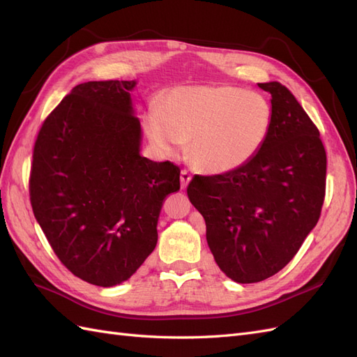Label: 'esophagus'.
<instances>
[{
    "mask_svg": "<svg viewBox=\"0 0 357 357\" xmlns=\"http://www.w3.org/2000/svg\"><path fill=\"white\" fill-rule=\"evenodd\" d=\"M190 180H192V174H190V172H189V171H186V169H181V172H180V183H181V189H186Z\"/></svg>",
    "mask_w": 357,
    "mask_h": 357,
    "instance_id": "1",
    "label": "esophagus"
}]
</instances>
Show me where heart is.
<instances>
[{
    "label": "heart",
    "mask_w": 357,
    "mask_h": 357,
    "mask_svg": "<svg viewBox=\"0 0 357 357\" xmlns=\"http://www.w3.org/2000/svg\"><path fill=\"white\" fill-rule=\"evenodd\" d=\"M273 123L264 95L228 84L180 86L144 116L150 143L172 153L189 139V156L198 168L225 174L250 162L266 142Z\"/></svg>",
    "instance_id": "1"
}]
</instances>
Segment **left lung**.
I'll use <instances>...</instances> for the list:
<instances>
[{"mask_svg": "<svg viewBox=\"0 0 357 357\" xmlns=\"http://www.w3.org/2000/svg\"><path fill=\"white\" fill-rule=\"evenodd\" d=\"M271 93L273 123L257 155L238 169L195 176L188 197L205 220L215 264L236 283H257L283 269L320 218L326 152L319 129L284 84Z\"/></svg>", "mask_w": 357, "mask_h": 357, "instance_id": "1", "label": "left lung"}]
</instances>
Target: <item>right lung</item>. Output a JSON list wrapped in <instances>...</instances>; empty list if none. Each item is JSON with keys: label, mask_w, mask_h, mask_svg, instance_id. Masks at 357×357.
Masks as SVG:
<instances>
[{"label": "right lung", "mask_w": 357, "mask_h": 357, "mask_svg": "<svg viewBox=\"0 0 357 357\" xmlns=\"http://www.w3.org/2000/svg\"><path fill=\"white\" fill-rule=\"evenodd\" d=\"M137 80L77 84L43 123L32 155L31 205L53 252L91 284L131 277L158 243L180 168L142 156Z\"/></svg>", "instance_id": "obj_1"}]
</instances>
